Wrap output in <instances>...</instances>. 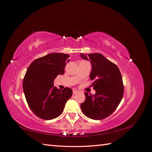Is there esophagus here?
<instances>
[{"mask_svg": "<svg viewBox=\"0 0 152 152\" xmlns=\"http://www.w3.org/2000/svg\"><path fill=\"white\" fill-rule=\"evenodd\" d=\"M78 93H79V92H78L77 91H76V90H73V95L77 94H78Z\"/></svg>", "mask_w": 152, "mask_h": 152, "instance_id": "1", "label": "esophagus"}]
</instances>
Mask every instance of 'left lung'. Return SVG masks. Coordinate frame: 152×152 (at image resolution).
<instances>
[{"label":"left lung","mask_w":152,"mask_h":152,"mask_svg":"<svg viewBox=\"0 0 152 152\" xmlns=\"http://www.w3.org/2000/svg\"><path fill=\"white\" fill-rule=\"evenodd\" d=\"M90 60L92 70L90 79L96 91L94 95L85 92L86 100L80 104L82 112L94 120H102L110 115L120 104L124 94L122 77L117 66L99 53L80 54Z\"/></svg>","instance_id":"left-lung-1"}]
</instances>
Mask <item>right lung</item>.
Here are the masks:
<instances>
[{"label":"right lung","mask_w":152,"mask_h":152,"mask_svg":"<svg viewBox=\"0 0 152 152\" xmlns=\"http://www.w3.org/2000/svg\"><path fill=\"white\" fill-rule=\"evenodd\" d=\"M67 54L53 53L35 59L27 69L23 82V89L30 108L37 116L51 120L62 113L72 90H63L54 86V80L65 73L70 59Z\"/></svg>","instance_id":"right-lung-1"}]
</instances>
